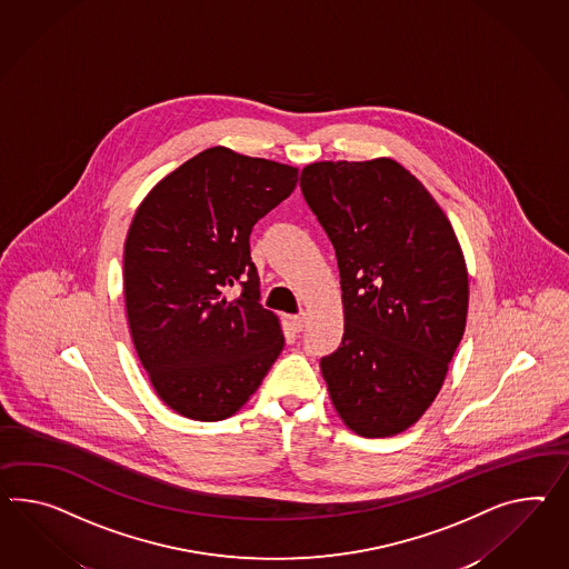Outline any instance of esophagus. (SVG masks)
Instances as JSON below:
<instances>
[{
    "label": "esophagus",
    "instance_id": "obj_1",
    "mask_svg": "<svg viewBox=\"0 0 569 569\" xmlns=\"http://www.w3.org/2000/svg\"><path fill=\"white\" fill-rule=\"evenodd\" d=\"M306 313H299V316H292L291 326L295 332H301L306 328Z\"/></svg>",
    "mask_w": 569,
    "mask_h": 569
}]
</instances>
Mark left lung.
Listing matches in <instances>:
<instances>
[{
    "label": "left lung",
    "mask_w": 569,
    "mask_h": 569,
    "mask_svg": "<svg viewBox=\"0 0 569 569\" xmlns=\"http://www.w3.org/2000/svg\"><path fill=\"white\" fill-rule=\"evenodd\" d=\"M301 191L336 249L345 335L321 359L338 417L392 438L436 400L468 313V270L452 222L402 164L309 162Z\"/></svg>",
    "instance_id": "8db88e82"
}]
</instances>
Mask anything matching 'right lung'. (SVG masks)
<instances>
[{"mask_svg": "<svg viewBox=\"0 0 569 569\" xmlns=\"http://www.w3.org/2000/svg\"><path fill=\"white\" fill-rule=\"evenodd\" d=\"M299 169L208 148L162 177L123 246L131 342L162 402L193 421L243 407L284 347L260 306L249 256L258 220L291 196ZM242 284L237 298L229 286Z\"/></svg>", "mask_w": 569, "mask_h": 569, "instance_id": "obj_1", "label": "right lung"}]
</instances>
